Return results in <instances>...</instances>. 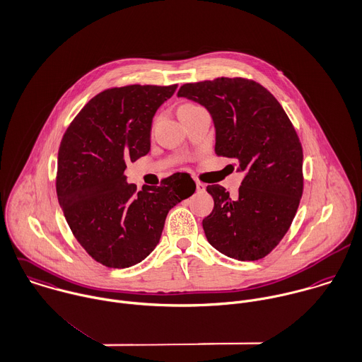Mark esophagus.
Here are the masks:
<instances>
[{
	"label": "esophagus",
	"mask_w": 362,
	"mask_h": 362,
	"mask_svg": "<svg viewBox=\"0 0 362 362\" xmlns=\"http://www.w3.org/2000/svg\"><path fill=\"white\" fill-rule=\"evenodd\" d=\"M197 191L198 192H204L205 191V184L201 181H197Z\"/></svg>",
	"instance_id": "obj_1"
}]
</instances>
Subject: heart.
Instances as JSON below:
<instances>
[{
    "mask_svg": "<svg viewBox=\"0 0 362 362\" xmlns=\"http://www.w3.org/2000/svg\"><path fill=\"white\" fill-rule=\"evenodd\" d=\"M192 107H197V105H194V104H184V105H181V107H180V110H185V108H192Z\"/></svg>",
    "mask_w": 362,
    "mask_h": 362,
    "instance_id": "obj_1",
    "label": "heart"
}]
</instances>
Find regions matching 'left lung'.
I'll return each instance as SVG.
<instances>
[{
  "mask_svg": "<svg viewBox=\"0 0 362 362\" xmlns=\"http://www.w3.org/2000/svg\"><path fill=\"white\" fill-rule=\"evenodd\" d=\"M177 95L209 111L215 153L245 171L235 198L222 185L206 187L215 201L202 221L206 239L230 258H264L288 232L303 192V150L292 122L267 88L241 77L184 84Z\"/></svg>",
  "mask_w": 362,
  "mask_h": 362,
  "instance_id": "8db88e82",
  "label": "left lung"
}]
</instances>
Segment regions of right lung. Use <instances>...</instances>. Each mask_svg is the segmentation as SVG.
I'll use <instances>...</instances> for the list:
<instances>
[{"label": "right lung", "mask_w": 362, "mask_h": 362, "mask_svg": "<svg viewBox=\"0 0 362 362\" xmlns=\"http://www.w3.org/2000/svg\"><path fill=\"white\" fill-rule=\"evenodd\" d=\"M177 84L126 86L95 95L63 134L56 191L64 218L81 247L100 264L126 268L158 244L168 211L195 192L187 173L160 187L126 182V163L150 150L151 121ZM122 184L121 186L120 184Z\"/></svg>", "instance_id": "add662e5"}]
</instances>
